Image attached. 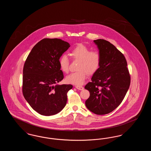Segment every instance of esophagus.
<instances>
[{"label": "esophagus", "mask_w": 151, "mask_h": 151, "mask_svg": "<svg viewBox=\"0 0 151 151\" xmlns=\"http://www.w3.org/2000/svg\"><path fill=\"white\" fill-rule=\"evenodd\" d=\"M75 87H76V89H78L79 90H83V89H84V87L83 86H76Z\"/></svg>", "instance_id": "34e87169"}]
</instances>
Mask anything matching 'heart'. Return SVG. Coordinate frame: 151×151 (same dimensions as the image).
I'll list each match as a JSON object with an SVG mask.
<instances>
[{
    "mask_svg": "<svg viewBox=\"0 0 151 151\" xmlns=\"http://www.w3.org/2000/svg\"><path fill=\"white\" fill-rule=\"evenodd\" d=\"M70 54L74 60L79 61L76 68L78 71L68 75L65 81L68 83L80 86L84 82L87 74L92 75L99 70L101 62L100 52L97 50H91L86 45L80 43L71 51ZM59 65L63 72H68L70 60L67 55L63 54L60 57Z\"/></svg>",
    "mask_w": 151,
    "mask_h": 151,
    "instance_id": "b5f03b06",
    "label": "heart"
}]
</instances>
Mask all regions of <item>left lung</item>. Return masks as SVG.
Wrapping results in <instances>:
<instances>
[{
    "label": "left lung",
    "instance_id": "obj_1",
    "mask_svg": "<svg viewBox=\"0 0 151 151\" xmlns=\"http://www.w3.org/2000/svg\"><path fill=\"white\" fill-rule=\"evenodd\" d=\"M101 55L99 70L85 88L90 92L86 105L96 114H106L115 110L129 88L131 76L124 55L112 43L103 39L94 40Z\"/></svg>",
    "mask_w": 151,
    "mask_h": 151
}]
</instances>
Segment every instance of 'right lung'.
Masks as SVG:
<instances>
[{
    "instance_id": "obj_1",
    "label": "right lung",
    "mask_w": 151,
    "mask_h": 151,
    "mask_svg": "<svg viewBox=\"0 0 151 151\" xmlns=\"http://www.w3.org/2000/svg\"><path fill=\"white\" fill-rule=\"evenodd\" d=\"M70 44L58 38H43L33 47L23 68L22 94L30 106L50 116L65 108L72 85H57L64 78L59 59Z\"/></svg>"
}]
</instances>
